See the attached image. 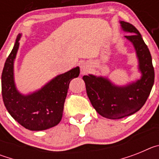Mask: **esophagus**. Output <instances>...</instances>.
Masks as SVG:
<instances>
[{
	"instance_id": "1",
	"label": "esophagus",
	"mask_w": 159,
	"mask_h": 159,
	"mask_svg": "<svg viewBox=\"0 0 159 159\" xmlns=\"http://www.w3.org/2000/svg\"><path fill=\"white\" fill-rule=\"evenodd\" d=\"M89 70H90V67H89V65H88V64H87V63H83V64H81L80 65L81 75H85V74H87V73L89 71Z\"/></svg>"
}]
</instances>
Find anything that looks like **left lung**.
I'll return each mask as SVG.
<instances>
[{"mask_svg": "<svg viewBox=\"0 0 159 159\" xmlns=\"http://www.w3.org/2000/svg\"><path fill=\"white\" fill-rule=\"evenodd\" d=\"M120 24L123 31L130 32L125 37L135 49L141 79L127 86L119 87L102 76L88 75L83 77L93 107L102 117L110 119H122L139 111L145 104L154 82L151 55L141 34L131 24L125 21Z\"/></svg>", "mask_w": 159, "mask_h": 159, "instance_id": "1", "label": "left lung"}]
</instances>
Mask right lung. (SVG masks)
<instances>
[{
    "label": "right lung",
    "mask_w": 159,
    "mask_h": 159,
    "mask_svg": "<svg viewBox=\"0 0 159 159\" xmlns=\"http://www.w3.org/2000/svg\"><path fill=\"white\" fill-rule=\"evenodd\" d=\"M21 35H18L7 58L1 75V92L8 113L20 124L30 130H43L57 126L62 119L69 84L80 75L76 67L57 75L40 90L25 95L16 90L13 78L14 60Z\"/></svg>",
    "instance_id": "right-lung-1"
}]
</instances>
